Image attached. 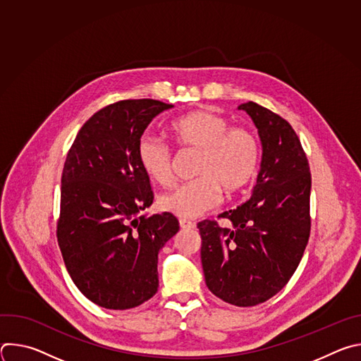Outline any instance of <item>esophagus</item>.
I'll list each match as a JSON object with an SVG mask.
<instances>
[{
    "instance_id": "obj_1",
    "label": "esophagus",
    "mask_w": 361,
    "mask_h": 361,
    "mask_svg": "<svg viewBox=\"0 0 361 361\" xmlns=\"http://www.w3.org/2000/svg\"><path fill=\"white\" fill-rule=\"evenodd\" d=\"M180 227H181L183 230H190V228H192V227H194V223H192V221H190V220H184V219H181V220H180Z\"/></svg>"
}]
</instances>
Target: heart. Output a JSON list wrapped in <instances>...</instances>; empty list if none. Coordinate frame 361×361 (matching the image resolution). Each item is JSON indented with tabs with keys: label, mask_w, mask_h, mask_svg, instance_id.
Wrapping results in <instances>:
<instances>
[{
	"label": "heart",
	"mask_w": 361,
	"mask_h": 361,
	"mask_svg": "<svg viewBox=\"0 0 361 361\" xmlns=\"http://www.w3.org/2000/svg\"><path fill=\"white\" fill-rule=\"evenodd\" d=\"M174 140L185 149L198 151L195 180L159 198V207L181 219H195L216 209L221 191L233 197L254 178L260 161V145L254 133L231 127L227 118L209 111H191L169 127ZM142 171L160 185L173 181V154L160 138L144 134L137 144Z\"/></svg>",
	"instance_id": "obj_1"
}]
</instances>
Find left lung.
<instances>
[{
    "label": "left lung",
    "mask_w": 361,
    "mask_h": 361,
    "mask_svg": "<svg viewBox=\"0 0 361 361\" xmlns=\"http://www.w3.org/2000/svg\"><path fill=\"white\" fill-rule=\"evenodd\" d=\"M259 130L262 164L248 201L220 214L228 227L204 220L201 264L209 290L237 307L276 295L300 264L310 235L312 174L291 126L252 101L238 106Z\"/></svg>",
    "instance_id": "1"
}]
</instances>
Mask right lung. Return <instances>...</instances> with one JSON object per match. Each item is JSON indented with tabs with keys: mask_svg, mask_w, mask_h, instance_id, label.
<instances>
[{
	"mask_svg": "<svg viewBox=\"0 0 361 361\" xmlns=\"http://www.w3.org/2000/svg\"><path fill=\"white\" fill-rule=\"evenodd\" d=\"M173 104L123 99L97 111L78 131L61 177L59 245L68 274L92 302L127 310L159 290V251L180 226L170 213L141 214L152 204L137 144Z\"/></svg>",
	"mask_w": 361,
	"mask_h": 361,
	"instance_id": "1",
	"label": "right lung"
}]
</instances>
